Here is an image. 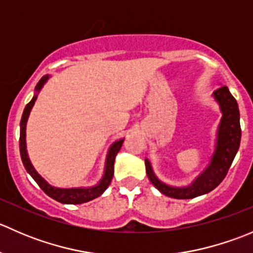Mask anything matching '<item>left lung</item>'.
Instances as JSON below:
<instances>
[{
  "label": "left lung",
  "mask_w": 253,
  "mask_h": 253,
  "mask_svg": "<svg viewBox=\"0 0 253 253\" xmlns=\"http://www.w3.org/2000/svg\"><path fill=\"white\" fill-rule=\"evenodd\" d=\"M211 96L219 105L221 119L218 125L214 143V152L209 163L202 172L193 178L187 186H171L165 183L155 175L152 163L145 158V171L150 182L163 195L176 200H190L213 191L224 180L235 158L241 141L240 111L235 98L231 95L228 86L216 89Z\"/></svg>",
  "instance_id": "left-lung-1"
}]
</instances>
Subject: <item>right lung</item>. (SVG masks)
I'll list each match as a JSON object with an SVG mask.
<instances>
[{"label": "right lung", "mask_w": 253, "mask_h": 253, "mask_svg": "<svg viewBox=\"0 0 253 253\" xmlns=\"http://www.w3.org/2000/svg\"><path fill=\"white\" fill-rule=\"evenodd\" d=\"M51 76L46 75L44 76L39 81V83L35 86V93L33 96L32 100L27 104L24 111H23L22 120H20V137H19V150H20V158H22L23 165H24L27 172L34 178L35 182L39 185V187L44 191L48 197L53 198L57 202L63 203V205H81V203L89 202V201L94 200V198L99 197V196L103 195L105 192L106 188L110 185L112 176H114V163L115 158H116L117 153L120 152L122 147V143H124L125 138L117 139L109 147L108 153H106L105 158V167H104V172L101 178L99 180V182L94 186H89V187H57V186H53L51 183H48L39 172L35 170L34 165L32 164L29 159V155H28L27 150V122L29 119L30 111H32L33 106H34L35 101H37L38 94L40 93V90L42 89V86L45 85V83L50 79Z\"/></svg>", "instance_id": "obj_1"}]
</instances>
